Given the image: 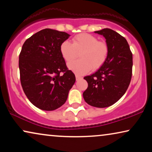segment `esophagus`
Wrapping results in <instances>:
<instances>
[{"label": "esophagus", "instance_id": "34e87169", "mask_svg": "<svg viewBox=\"0 0 152 152\" xmlns=\"http://www.w3.org/2000/svg\"><path fill=\"white\" fill-rule=\"evenodd\" d=\"M75 78H76V80H79L80 79H81L82 77H81L79 76V75H75Z\"/></svg>", "mask_w": 152, "mask_h": 152}]
</instances>
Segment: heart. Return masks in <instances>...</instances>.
Wrapping results in <instances>:
<instances>
[{"mask_svg": "<svg viewBox=\"0 0 152 152\" xmlns=\"http://www.w3.org/2000/svg\"><path fill=\"white\" fill-rule=\"evenodd\" d=\"M62 57L69 63L80 53V60L68 64V68L77 75L88 73L97 70L105 63L109 55V47L103 41L89 34H80L72 39V43L65 41L60 45Z\"/></svg>", "mask_w": 152, "mask_h": 152, "instance_id": "b5f03b06", "label": "heart"}]
</instances>
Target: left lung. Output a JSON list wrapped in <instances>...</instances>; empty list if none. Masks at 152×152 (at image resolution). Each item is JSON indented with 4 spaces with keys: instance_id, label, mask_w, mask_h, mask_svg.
I'll return each mask as SVG.
<instances>
[{
    "instance_id": "1",
    "label": "left lung",
    "mask_w": 152,
    "mask_h": 152,
    "mask_svg": "<svg viewBox=\"0 0 152 152\" xmlns=\"http://www.w3.org/2000/svg\"><path fill=\"white\" fill-rule=\"evenodd\" d=\"M95 33L105 38L109 55L95 73L84 77L88 88L83 97L89 105L105 108L118 102L127 90L132 75L133 57L125 38L115 31L104 28Z\"/></svg>"
}]
</instances>
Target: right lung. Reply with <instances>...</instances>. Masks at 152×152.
<instances>
[{
    "label": "right lung",
    "instance_id": "add662e5",
    "mask_svg": "<svg viewBox=\"0 0 152 152\" xmlns=\"http://www.w3.org/2000/svg\"><path fill=\"white\" fill-rule=\"evenodd\" d=\"M70 36L43 29L22 46L18 66L23 90L30 102L41 110L53 111L61 107L75 82V76L60 53V45Z\"/></svg>",
    "mask_w": 152,
    "mask_h": 152
}]
</instances>
